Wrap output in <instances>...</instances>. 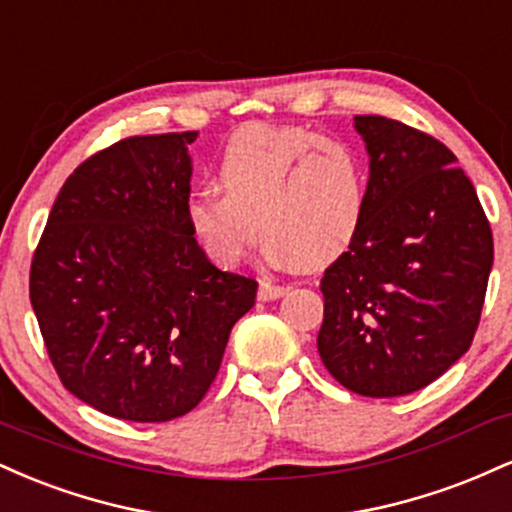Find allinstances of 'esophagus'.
<instances>
[{
	"label": "esophagus",
	"instance_id": "obj_1",
	"mask_svg": "<svg viewBox=\"0 0 512 512\" xmlns=\"http://www.w3.org/2000/svg\"><path fill=\"white\" fill-rule=\"evenodd\" d=\"M286 293H289V286H276V284H269V281H262L260 291H257V298H260V301H276V298L286 296Z\"/></svg>",
	"mask_w": 512,
	"mask_h": 512
}]
</instances>
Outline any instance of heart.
<instances>
[{"instance_id": "heart-1", "label": "heart", "mask_w": 512, "mask_h": 512, "mask_svg": "<svg viewBox=\"0 0 512 512\" xmlns=\"http://www.w3.org/2000/svg\"><path fill=\"white\" fill-rule=\"evenodd\" d=\"M221 192L195 190L185 219L199 248L238 267L262 236L276 262L313 272L344 255L366 221L368 170L354 146L305 127H245L223 146Z\"/></svg>"}]
</instances>
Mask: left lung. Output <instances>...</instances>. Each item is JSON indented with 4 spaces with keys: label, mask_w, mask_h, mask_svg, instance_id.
Returning a JSON list of instances; mask_svg holds the SVG:
<instances>
[{
    "label": "left lung",
    "mask_w": 512,
    "mask_h": 512,
    "mask_svg": "<svg viewBox=\"0 0 512 512\" xmlns=\"http://www.w3.org/2000/svg\"><path fill=\"white\" fill-rule=\"evenodd\" d=\"M370 156L361 233L325 269L317 351L363 397H399L440 378L472 346L493 236L472 180L431 134L356 115Z\"/></svg>",
    "instance_id": "8db88e82"
}]
</instances>
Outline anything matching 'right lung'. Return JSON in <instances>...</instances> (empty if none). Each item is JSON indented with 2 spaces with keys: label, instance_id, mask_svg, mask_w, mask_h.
<instances>
[{
  "label": "right lung",
  "instance_id": "1",
  "mask_svg": "<svg viewBox=\"0 0 512 512\" xmlns=\"http://www.w3.org/2000/svg\"><path fill=\"white\" fill-rule=\"evenodd\" d=\"M197 132L129 137L69 175L31 262V305L62 385L115 419L156 424L202 402L257 281L190 233Z\"/></svg>",
  "mask_w": 512,
  "mask_h": 512
}]
</instances>
